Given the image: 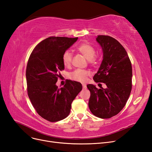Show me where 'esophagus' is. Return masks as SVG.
<instances>
[{
    "mask_svg": "<svg viewBox=\"0 0 152 152\" xmlns=\"http://www.w3.org/2000/svg\"><path fill=\"white\" fill-rule=\"evenodd\" d=\"M82 87H83L84 89H86V84H82Z\"/></svg>",
    "mask_w": 152,
    "mask_h": 152,
    "instance_id": "esophagus-1",
    "label": "esophagus"
}]
</instances>
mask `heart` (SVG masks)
Returning <instances> with one entry per match:
<instances>
[{
    "mask_svg": "<svg viewBox=\"0 0 152 152\" xmlns=\"http://www.w3.org/2000/svg\"><path fill=\"white\" fill-rule=\"evenodd\" d=\"M78 50L80 53L84 55V56L88 61H91L96 55L95 49L88 43H82L79 47ZM62 60L64 65L65 66H69L71 65L72 60V53L70 50H67L63 53L62 56ZM89 75V73L83 70L77 69L75 71L70 73L69 77L70 79L74 81L79 82H85L87 80V76Z\"/></svg>",
    "mask_w": 152,
    "mask_h": 152,
    "instance_id": "b5f03b06",
    "label": "heart"
}]
</instances>
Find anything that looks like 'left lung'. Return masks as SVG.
Returning <instances> with one entry per match:
<instances>
[{
    "instance_id": "left-lung-1",
    "label": "left lung",
    "mask_w": 152,
    "mask_h": 152,
    "mask_svg": "<svg viewBox=\"0 0 152 152\" xmlns=\"http://www.w3.org/2000/svg\"><path fill=\"white\" fill-rule=\"evenodd\" d=\"M102 49L103 60L93 77L96 82H103L107 88L97 89L87 85L90 91L89 108L101 118L116 115L126 105L132 89L131 63L126 49L112 37L98 35L96 39Z\"/></svg>"
}]
</instances>
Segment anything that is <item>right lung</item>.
Instances as JSON below:
<instances>
[{"instance_id": "right-lung-1", "label": "right lung", "mask_w": 152, "mask_h": 152, "mask_svg": "<svg viewBox=\"0 0 152 152\" xmlns=\"http://www.w3.org/2000/svg\"><path fill=\"white\" fill-rule=\"evenodd\" d=\"M76 38L50 37L40 42L31 53L26 70L28 95L40 116L57 122L68 116L71 104L82 89L79 82L68 80L59 89L56 85L59 72L65 69L63 53Z\"/></svg>"}]
</instances>
